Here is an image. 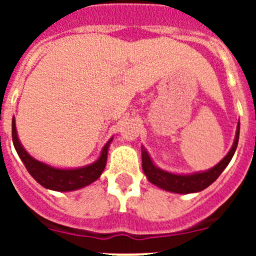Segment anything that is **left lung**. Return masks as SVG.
<instances>
[{
	"mask_svg": "<svg viewBox=\"0 0 256 256\" xmlns=\"http://www.w3.org/2000/svg\"><path fill=\"white\" fill-rule=\"evenodd\" d=\"M239 128H240V126L238 124L234 144H232L230 152H227V156L218 164H215L214 168H211L210 170L184 175L168 172V171L156 168L148 156V152L142 148V168H144V172L152 184H156L160 188H164L166 191H170V192L191 194V192H198V191L204 190L206 187L210 186L211 183L216 180L219 175L222 174V171L227 168V164H230L231 158L234 156L236 146H238Z\"/></svg>",
	"mask_w": 256,
	"mask_h": 256,
	"instance_id": "obj_1",
	"label": "left lung"
}]
</instances>
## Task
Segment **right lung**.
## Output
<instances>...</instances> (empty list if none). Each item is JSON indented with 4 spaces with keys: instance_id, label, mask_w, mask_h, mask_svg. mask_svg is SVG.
Here are the masks:
<instances>
[{
    "instance_id": "add662e5",
    "label": "right lung",
    "mask_w": 256,
    "mask_h": 256,
    "mask_svg": "<svg viewBox=\"0 0 256 256\" xmlns=\"http://www.w3.org/2000/svg\"><path fill=\"white\" fill-rule=\"evenodd\" d=\"M12 136H13V144L16 148V152L25 164L26 170L29 171V174L41 186L54 191L78 190V188L88 186L90 183L96 182V179L100 176V174L104 172L106 160H108V146L112 140V138L108 140V144H104L102 152H100V158L94 164L78 168H57L34 160L33 156L26 152L18 140L14 118L12 120Z\"/></svg>"
}]
</instances>
